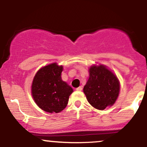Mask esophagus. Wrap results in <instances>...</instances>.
Wrapping results in <instances>:
<instances>
[{
  "label": "esophagus",
  "mask_w": 147,
  "mask_h": 147,
  "mask_svg": "<svg viewBox=\"0 0 147 147\" xmlns=\"http://www.w3.org/2000/svg\"><path fill=\"white\" fill-rule=\"evenodd\" d=\"M76 90H77V91H81V90H82V86H79L78 88H76Z\"/></svg>",
  "instance_id": "esophagus-1"
}]
</instances>
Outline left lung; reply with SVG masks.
<instances>
[{
    "label": "left lung",
    "instance_id": "obj_1",
    "mask_svg": "<svg viewBox=\"0 0 147 147\" xmlns=\"http://www.w3.org/2000/svg\"><path fill=\"white\" fill-rule=\"evenodd\" d=\"M119 82L115 75L105 65H92L89 78L84 87L88 102L98 110L113 106L119 95Z\"/></svg>",
    "mask_w": 147,
    "mask_h": 147
}]
</instances>
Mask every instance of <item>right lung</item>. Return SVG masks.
I'll return each mask as SVG.
<instances>
[{
	"instance_id": "1",
	"label": "right lung",
	"mask_w": 147,
	"mask_h": 147,
	"mask_svg": "<svg viewBox=\"0 0 147 147\" xmlns=\"http://www.w3.org/2000/svg\"><path fill=\"white\" fill-rule=\"evenodd\" d=\"M63 66L53 63L36 72L32 84V95L37 106L48 113H59L66 107L73 90L61 79Z\"/></svg>"
}]
</instances>
